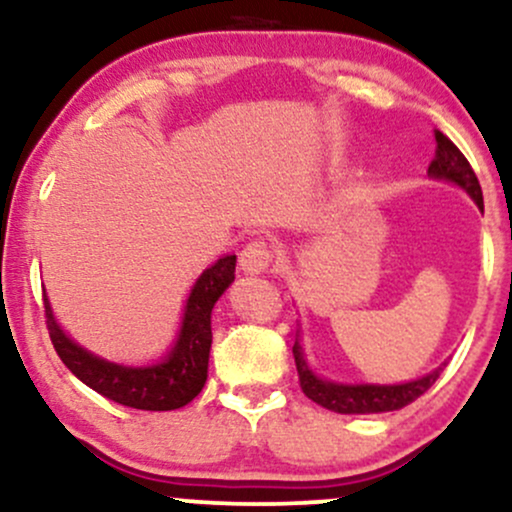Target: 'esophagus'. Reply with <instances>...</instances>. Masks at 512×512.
Here are the masks:
<instances>
[{"label": "esophagus", "instance_id": "esophagus-1", "mask_svg": "<svg viewBox=\"0 0 512 512\" xmlns=\"http://www.w3.org/2000/svg\"><path fill=\"white\" fill-rule=\"evenodd\" d=\"M274 250L264 240H252L240 252V269L248 274H262L272 267Z\"/></svg>", "mask_w": 512, "mask_h": 512}]
</instances>
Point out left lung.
I'll return each instance as SVG.
<instances>
[{"mask_svg": "<svg viewBox=\"0 0 512 512\" xmlns=\"http://www.w3.org/2000/svg\"><path fill=\"white\" fill-rule=\"evenodd\" d=\"M436 158L428 166V175L438 180H448L452 185L462 187L469 197L477 202V207L484 211V197H481V185L474 175L472 166L462 151L445 137L443 132L436 129ZM293 358H296L298 380H301V390L305 397L313 399L320 407L337 411V414H380V411H395L407 407V404L419 399L424 392L438 380L443 373V366H438L433 373L424 375V378L409 380V383L399 385H346V383H332V380H322L320 375L313 373L308 366L301 346V330L296 332V344H293Z\"/></svg>", "mask_w": 512, "mask_h": 512, "instance_id": "8db88e82", "label": "left lung"}]
</instances>
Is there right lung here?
Masks as SVG:
<instances>
[{
  "label": "right lung",
  "mask_w": 512,
  "mask_h": 512,
  "mask_svg": "<svg viewBox=\"0 0 512 512\" xmlns=\"http://www.w3.org/2000/svg\"><path fill=\"white\" fill-rule=\"evenodd\" d=\"M233 279H236V255H223L209 269H204L187 296L173 349L151 366H122L86 351L64 334L52 315L48 296H43L52 346L64 366L98 395L132 409H180L192 402L207 383L211 310L221 293L233 284Z\"/></svg>",
  "instance_id": "1"
}]
</instances>
